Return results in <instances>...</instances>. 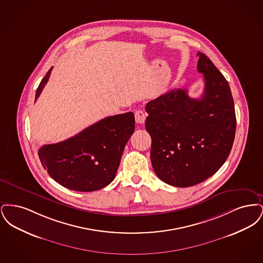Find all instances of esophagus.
I'll return each mask as SVG.
<instances>
[{
  "mask_svg": "<svg viewBox=\"0 0 263 263\" xmlns=\"http://www.w3.org/2000/svg\"><path fill=\"white\" fill-rule=\"evenodd\" d=\"M135 120L139 124H143L146 120V113L142 110H137L135 112Z\"/></svg>",
  "mask_w": 263,
  "mask_h": 263,
  "instance_id": "esophagus-1",
  "label": "esophagus"
}]
</instances>
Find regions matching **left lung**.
<instances>
[{
    "mask_svg": "<svg viewBox=\"0 0 263 263\" xmlns=\"http://www.w3.org/2000/svg\"><path fill=\"white\" fill-rule=\"evenodd\" d=\"M197 56L205 82L200 99L176 88L146 105L153 168L161 180L176 187L193 186L212 176L229 157L236 134L228 81L205 54Z\"/></svg>",
    "mask_w": 263,
    "mask_h": 263,
    "instance_id": "1",
    "label": "left lung"
}]
</instances>
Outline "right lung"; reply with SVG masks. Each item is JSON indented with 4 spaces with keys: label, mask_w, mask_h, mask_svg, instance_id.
Returning a JSON list of instances; mask_svg holds the SVG:
<instances>
[{
    "label": "right lung",
    "mask_w": 263,
    "mask_h": 263,
    "mask_svg": "<svg viewBox=\"0 0 263 263\" xmlns=\"http://www.w3.org/2000/svg\"><path fill=\"white\" fill-rule=\"evenodd\" d=\"M40 82L35 100L49 80ZM135 130L134 113L108 116L63 142L42 146L38 156L48 175L64 187L90 192L115 177L126 143Z\"/></svg>",
    "instance_id": "obj_1"
}]
</instances>
